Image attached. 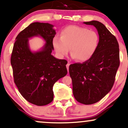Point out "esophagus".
Returning <instances> with one entry per match:
<instances>
[{"label": "esophagus", "mask_w": 128, "mask_h": 128, "mask_svg": "<svg viewBox=\"0 0 128 128\" xmlns=\"http://www.w3.org/2000/svg\"><path fill=\"white\" fill-rule=\"evenodd\" d=\"M69 66H70V64H69V63H68V64H67V65H66V67H67V71H68V70H69Z\"/></svg>", "instance_id": "1"}]
</instances>
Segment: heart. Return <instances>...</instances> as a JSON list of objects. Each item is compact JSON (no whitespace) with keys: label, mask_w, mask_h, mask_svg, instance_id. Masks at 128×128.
Returning <instances> with one entry per match:
<instances>
[{"label":"heart","mask_w":128,"mask_h":128,"mask_svg":"<svg viewBox=\"0 0 128 128\" xmlns=\"http://www.w3.org/2000/svg\"><path fill=\"white\" fill-rule=\"evenodd\" d=\"M96 32L81 26L70 25L61 30L60 38L55 37L52 44L60 56H65L71 50L73 58L79 61L88 60L96 52L99 44Z\"/></svg>","instance_id":"b5f03b06"}]
</instances>
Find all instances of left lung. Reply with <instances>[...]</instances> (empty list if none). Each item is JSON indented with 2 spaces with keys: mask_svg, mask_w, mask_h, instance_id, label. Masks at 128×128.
Wrapping results in <instances>:
<instances>
[{
  "mask_svg": "<svg viewBox=\"0 0 128 128\" xmlns=\"http://www.w3.org/2000/svg\"><path fill=\"white\" fill-rule=\"evenodd\" d=\"M84 23L96 28L99 44L88 60L70 65L69 73L74 98L81 104L91 105L99 102L112 88L120 65L119 46L102 23L92 20Z\"/></svg>",
  "mask_w": 128,
  "mask_h": 128,
  "instance_id": "1",
  "label": "left lung"
}]
</instances>
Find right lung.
<instances>
[{"mask_svg": "<svg viewBox=\"0 0 128 128\" xmlns=\"http://www.w3.org/2000/svg\"><path fill=\"white\" fill-rule=\"evenodd\" d=\"M54 26L40 22L29 24L16 37L11 57L14 82L19 92L26 100L37 106L52 102L54 84L67 73V61L51 54L56 34ZM35 36L42 38L45 44L40 50L32 52L28 39Z\"/></svg>", "mask_w": 128, "mask_h": 128, "instance_id": "obj_1", "label": "right lung"}]
</instances>
